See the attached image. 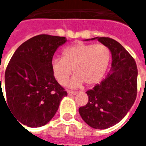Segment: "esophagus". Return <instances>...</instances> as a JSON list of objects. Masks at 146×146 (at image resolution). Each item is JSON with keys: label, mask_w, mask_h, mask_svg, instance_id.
<instances>
[{"label": "esophagus", "mask_w": 146, "mask_h": 146, "mask_svg": "<svg viewBox=\"0 0 146 146\" xmlns=\"http://www.w3.org/2000/svg\"><path fill=\"white\" fill-rule=\"evenodd\" d=\"M77 94L76 92H72V91H68V95H76Z\"/></svg>", "instance_id": "esophagus-1"}]
</instances>
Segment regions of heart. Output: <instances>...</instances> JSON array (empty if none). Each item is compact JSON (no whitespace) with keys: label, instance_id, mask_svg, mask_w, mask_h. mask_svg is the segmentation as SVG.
<instances>
[{"label":"heart","instance_id":"1","mask_svg":"<svg viewBox=\"0 0 146 146\" xmlns=\"http://www.w3.org/2000/svg\"><path fill=\"white\" fill-rule=\"evenodd\" d=\"M111 51L106 45L77 44L65 48L62 58L51 62V72L62 86L68 83L72 70L76 76L71 81L72 87H78L83 82L95 85L101 81L109 66Z\"/></svg>","mask_w":146,"mask_h":146}]
</instances>
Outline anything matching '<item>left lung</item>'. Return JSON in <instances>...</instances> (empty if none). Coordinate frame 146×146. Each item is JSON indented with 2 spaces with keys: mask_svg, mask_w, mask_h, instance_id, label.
<instances>
[{
  "mask_svg": "<svg viewBox=\"0 0 146 146\" xmlns=\"http://www.w3.org/2000/svg\"><path fill=\"white\" fill-rule=\"evenodd\" d=\"M112 53L107 76L87 91L88 102L79 108L84 121L95 129L113 127L126 116L137 96L138 69L134 58L122 45L110 37H96Z\"/></svg>",
  "mask_w": 146,
  "mask_h": 146,
  "instance_id": "1",
  "label": "left lung"
}]
</instances>
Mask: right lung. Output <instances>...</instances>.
<instances>
[{"mask_svg": "<svg viewBox=\"0 0 146 146\" xmlns=\"http://www.w3.org/2000/svg\"><path fill=\"white\" fill-rule=\"evenodd\" d=\"M64 36L40 34L17 48L5 70L6 101L18 122L30 127L45 125L57 112L67 92L51 72L54 52L64 44ZM23 126V125H22Z\"/></svg>", "mask_w": 146, "mask_h": 146, "instance_id": "obj_1", "label": "right lung"}]
</instances>
